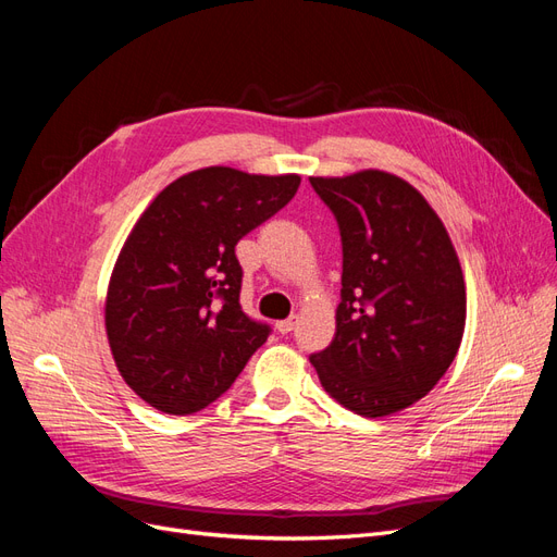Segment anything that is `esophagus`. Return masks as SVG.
I'll use <instances>...</instances> for the list:
<instances>
[{
  "label": "esophagus",
  "mask_w": 557,
  "mask_h": 557,
  "mask_svg": "<svg viewBox=\"0 0 557 557\" xmlns=\"http://www.w3.org/2000/svg\"><path fill=\"white\" fill-rule=\"evenodd\" d=\"M295 325H297V318H295V315H290V318H285V320H278V323H276V330H278L281 334H288V332H293V330H295Z\"/></svg>",
  "instance_id": "34e87169"
}]
</instances>
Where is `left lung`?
Here are the masks:
<instances>
[{"mask_svg":"<svg viewBox=\"0 0 557 557\" xmlns=\"http://www.w3.org/2000/svg\"><path fill=\"white\" fill-rule=\"evenodd\" d=\"M342 234V301L327 348L309 358L352 413L411 407L458 356L467 318L460 260L413 185L367 170L309 178Z\"/></svg>","mask_w":557,"mask_h":557,"instance_id":"obj_1","label":"left lung"}]
</instances>
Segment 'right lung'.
<instances>
[{
	"label": "right lung",
	"mask_w": 557,
	"mask_h": 557,
	"mask_svg": "<svg viewBox=\"0 0 557 557\" xmlns=\"http://www.w3.org/2000/svg\"><path fill=\"white\" fill-rule=\"evenodd\" d=\"M297 188V174L207 166L166 185L134 225L111 274L107 334L117 372L150 407L207 409L272 334L239 305L234 246Z\"/></svg>",
	"instance_id": "obj_1"
}]
</instances>
